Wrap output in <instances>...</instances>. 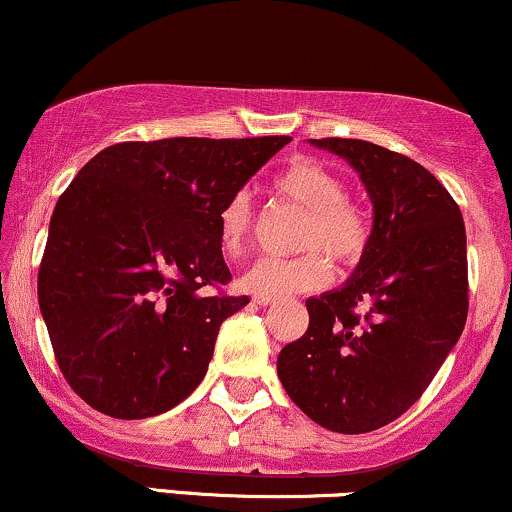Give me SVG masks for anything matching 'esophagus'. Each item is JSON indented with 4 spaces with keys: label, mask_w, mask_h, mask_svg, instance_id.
Here are the masks:
<instances>
[{
    "label": "esophagus",
    "mask_w": 512,
    "mask_h": 512,
    "mask_svg": "<svg viewBox=\"0 0 512 512\" xmlns=\"http://www.w3.org/2000/svg\"><path fill=\"white\" fill-rule=\"evenodd\" d=\"M255 303L257 305H272L274 298H262V296H255Z\"/></svg>",
    "instance_id": "obj_1"
}]
</instances>
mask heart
<instances>
[{
	"label": "heart",
	"instance_id": "heart-1",
	"mask_svg": "<svg viewBox=\"0 0 512 512\" xmlns=\"http://www.w3.org/2000/svg\"><path fill=\"white\" fill-rule=\"evenodd\" d=\"M272 190L276 197L303 211L298 245L305 252L293 260L260 257L240 274L238 286L252 296L286 298L301 291H315L330 279V264H354L368 243V223L363 211L346 199V182L334 170L310 158H296L274 175ZM255 226V211L245 192L228 197L219 209V243L228 257L245 250Z\"/></svg>",
	"mask_w": 512,
	"mask_h": 512
}]
</instances>
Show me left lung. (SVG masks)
Segmentation results:
<instances>
[{
	"mask_svg": "<svg viewBox=\"0 0 512 512\" xmlns=\"http://www.w3.org/2000/svg\"><path fill=\"white\" fill-rule=\"evenodd\" d=\"M356 170L373 231L354 274L308 298L310 325L276 373L315 424L387 426L416 402L467 322V233L450 192L424 166L363 139H308Z\"/></svg>",
	"mask_w": 512,
	"mask_h": 512,
	"instance_id": "1",
	"label": "left lung"
}]
</instances>
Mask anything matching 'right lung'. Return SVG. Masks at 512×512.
Wrapping results in <instances>:
<instances>
[{
  "instance_id": "add662e5",
  "label": "right lung",
  "mask_w": 512,
  "mask_h": 512,
  "mask_svg": "<svg viewBox=\"0 0 512 512\" xmlns=\"http://www.w3.org/2000/svg\"><path fill=\"white\" fill-rule=\"evenodd\" d=\"M291 137L122 142L52 211L38 303L72 390L113 419L173 409L207 375L221 322L250 303L231 281L219 209Z\"/></svg>"
}]
</instances>
